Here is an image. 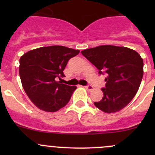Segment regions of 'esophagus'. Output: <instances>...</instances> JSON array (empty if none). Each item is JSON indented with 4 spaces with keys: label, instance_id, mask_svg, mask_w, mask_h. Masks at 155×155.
<instances>
[{
    "label": "esophagus",
    "instance_id": "esophagus-1",
    "mask_svg": "<svg viewBox=\"0 0 155 155\" xmlns=\"http://www.w3.org/2000/svg\"><path fill=\"white\" fill-rule=\"evenodd\" d=\"M85 89L87 91H92L94 90V87L91 86V85H86V86L85 87Z\"/></svg>",
    "mask_w": 155,
    "mask_h": 155
}]
</instances>
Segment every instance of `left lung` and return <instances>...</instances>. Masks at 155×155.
<instances>
[{
	"label": "left lung",
	"mask_w": 155,
	"mask_h": 155,
	"mask_svg": "<svg viewBox=\"0 0 155 155\" xmlns=\"http://www.w3.org/2000/svg\"><path fill=\"white\" fill-rule=\"evenodd\" d=\"M97 68L107 74L104 97L95 107L107 113L124 108L137 94L143 76V60L134 50L127 47L99 46L81 51Z\"/></svg>",
	"instance_id": "8db88e82"
}]
</instances>
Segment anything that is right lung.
<instances>
[{"label": "right lung", "mask_w": 155, "mask_h": 155, "mask_svg": "<svg viewBox=\"0 0 155 155\" xmlns=\"http://www.w3.org/2000/svg\"><path fill=\"white\" fill-rule=\"evenodd\" d=\"M79 50L51 46L31 50L19 60V76L25 91L33 104L46 112H56L68 104L76 86L57 82Z\"/></svg>", "instance_id": "right-lung-1"}]
</instances>
